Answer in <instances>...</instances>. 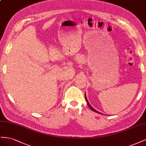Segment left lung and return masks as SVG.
I'll list each match as a JSON object with an SVG mask.
<instances>
[{"label": "left lung", "instance_id": "8db88e82", "mask_svg": "<svg viewBox=\"0 0 146 146\" xmlns=\"http://www.w3.org/2000/svg\"><path fill=\"white\" fill-rule=\"evenodd\" d=\"M85 99H86V102H87V104H88V107H90V108L91 110H92V111H94V112H96V113H99V114H102V113H100V112H99L98 111H97V110H96L93 107H91V105L90 104V103H89V102L88 101V100H87V98H86V94H85Z\"/></svg>", "mask_w": 146, "mask_h": 146}]
</instances>
